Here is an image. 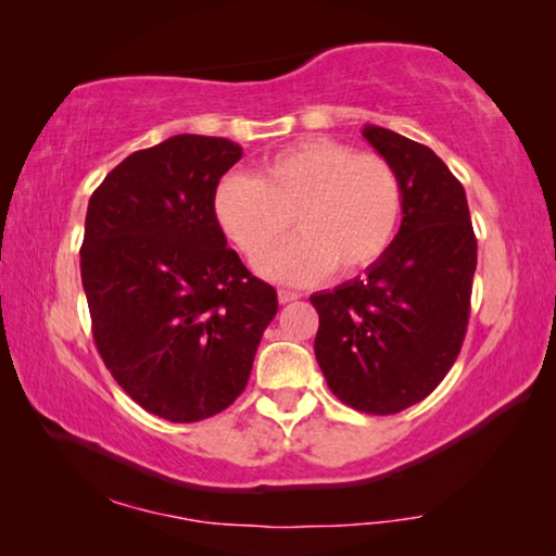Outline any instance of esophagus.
<instances>
[{
	"instance_id": "1",
	"label": "esophagus",
	"mask_w": 556,
	"mask_h": 556,
	"mask_svg": "<svg viewBox=\"0 0 556 556\" xmlns=\"http://www.w3.org/2000/svg\"><path fill=\"white\" fill-rule=\"evenodd\" d=\"M296 299H299L296 291H285V289L279 291V304H291V301H296Z\"/></svg>"
}]
</instances>
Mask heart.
Segmentation results:
<instances>
[{
    "instance_id": "b5f03b06",
    "label": "heart",
    "mask_w": 556,
    "mask_h": 556,
    "mask_svg": "<svg viewBox=\"0 0 556 556\" xmlns=\"http://www.w3.org/2000/svg\"><path fill=\"white\" fill-rule=\"evenodd\" d=\"M402 213L404 186L388 159L324 137L271 156L255 178L225 176L215 188V218L255 267L295 218L300 238L265 266L267 277L285 285L378 265L397 238Z\"/></svg>"
}]
</instances>
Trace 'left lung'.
I'll return each mask as SVG.
<instances>
[{"mask_svg": "<svg viewBox=\"0 0 556 556\" xmlns=\"http://www.w3.org/2000/svg\"><path fill=\"white\" fill-rule=\"evenodd\" d=\"M363 137L397 168L402 225L365 277L312 296L314 351L338 400L357 412L397 414L425 400L456 363L478 248L464 186L429 147L375 125Z\"/></svg>", "mask_w": 556, "mask_h": 556, "instance_id": "left-lung-1", "label": "left lung"}]
</instances>
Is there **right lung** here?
Masks as SVG:
<instances>
[{
	"instance_id": "obj_1",
	"label": "right lung",
	"mask_w": 556,
	"mask_h": 556,
	"mask_svg": "<svg viewBox=\"0 0 556 556\" xmlns=\"http://www.w3.org/2000/svg\"><path fill=\"white\" fill-rule=\"evenodd\" d=\"M240 156L223 137H168L112 168L88 203L80 277L98 353L139 407L178 425L240 397L277 316L275 287L215 218Z\"/></svg>"
}]
</instances>
